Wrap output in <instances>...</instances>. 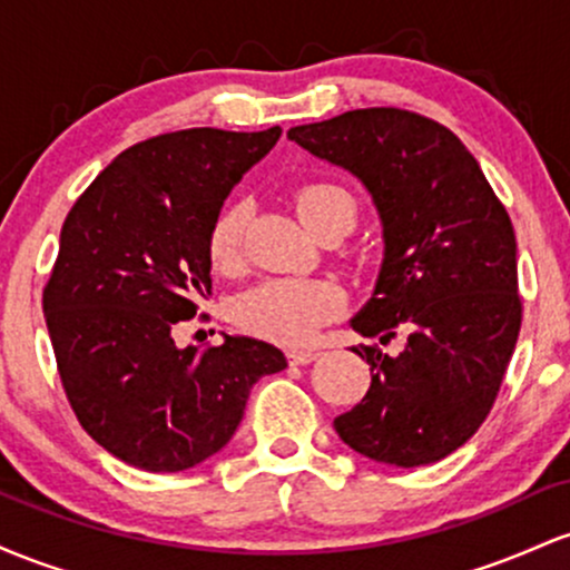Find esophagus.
Segmentation results:
<instances>
[{"label": "esophagus", "instance_id": "obj_1", "mask_svg": "<svg viewBox=\"0 0 570 570\" xmlns=\"http://www.w3.org/2000/svg\"><path fill=\"white\" fill-rule=\"evenodd\" d=\"M316 356L318 353L311 348H292L289 353H286L289 364H311V362H316Z\"/></svg>", "mask_w": 570, "mask_h": 570}]
</instances>
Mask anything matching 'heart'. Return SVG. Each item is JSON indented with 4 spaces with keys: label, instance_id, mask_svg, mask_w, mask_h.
Here are the masks:
<instances>
[{
    "label": "heart",
    "instance_id": "b5f03b06",
    "mask_svg": "<svg viewBox=\"0 0 570 570\" xmlns=\"http://www.w3.org/2000/svg\"><path fill=\"white\" fill-rule=\"evenodd\" d=\"M294 208L311 233H318L332 219H356V200L335 181H305L294 189ZM244 203H227L208 230V257L219 271L238 265L244 248ZM343 294L330 281L273 278L240 294L233 305L235 324L252 335L273 343H303L318 326L337 316Z\"/></svg>",
    "mask_w": 570,
    "mask_h": 570
}]
</instances>
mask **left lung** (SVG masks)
Masks as SVG:
<instances>
[{"label": "left lung", "mask_w": 570, "mask_h": 570, "mask_svg": "<svg viewBox=\"0 0 570 570\" xmlns=\"http://www.w3.org/2000/svg\"><path fill=\"white\" fill-rule=\"evenodd\" d=\"M286 136L358 176L381 214V278L351 326L381 345L407 335L399 356L353 348L372 383L335 431L391 466L440 461L482 426L520 335L512 219L474 155L431 117L370 107Z\"/></svg>", "instance_id": "obj_1"}]
</instances>
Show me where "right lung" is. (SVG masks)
Masks as SVG:
<instances>
[{
    "label": "right lung",
    "instance_id": "obj_1",
    "mask_svg": "<svg viewBox=\"0 0 570 570\" xmlns=\"http://www.w3.org/2000/svg\"><path fill=\"white\" fill-rule=\"evenodd\" d=\"M281 128H187L134 144L77 198L42 311L80 426L128 466L185 472L219 453L252 385L286 367L263 340L176 348L212 292L208 230Z\"/></svg>",
    "mask_w": 570,
    "mask_h": 570
}]
</instances>
